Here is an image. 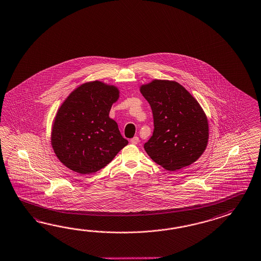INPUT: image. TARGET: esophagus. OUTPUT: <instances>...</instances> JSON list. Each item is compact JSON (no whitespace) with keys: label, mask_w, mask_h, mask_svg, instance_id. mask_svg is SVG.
<instances>
[{"label":"esophagus","mask_w":261,"mask_h":261,"mask_svg":"<svg viewBox=\"0 0 261 261\" xmlns=\"http://www.w3.org/2000/svg\"><path fill=\"white\" fill-rule=\"evenodd\" d=\"M139 142V137H134L133 139H131V143L134 145L138 144Z\"/></svg>","instance_id":"obj_1"}]
</instances>
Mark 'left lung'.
I'll use <instances>...</instances> for the list:
<instances>
[{
	"label": "left lung",
	"instance_id": "8db88e82",
	"mask_svg": "<svg viewBox=\"0 0 261 261\" xmlns=\"http://www.w3.org/2000/svg\"><path fill=\"white\" fill-rule=\"evenodd\" d=\"M139 91L153 114V134L144 144L148 155L169 171L196 162L208 141V118L197 99L168 80H152Z\"/></svg>",
	"mask_w": 261,
	"mask_h": 261
}]
</instances>
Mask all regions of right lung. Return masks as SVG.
I'll return each instance as SVG.
<instances>
[{"instance_id": "1", "label": "right lung", "mask_w": 261, "mask_h": 261, "mask_svg": "<svg viewBox=\"0 0 261 261\" xmlns=\"http://www.w3.org/2000/svg\"><path fill=\"white\" fill-rule=\"evenodd\" d=\"M120 98L119 88L101 81H87L70 93L54 117L50 142L62 164L77 173L104 168L128 144L110 118Z\"/></svg>"}]
</instances>
